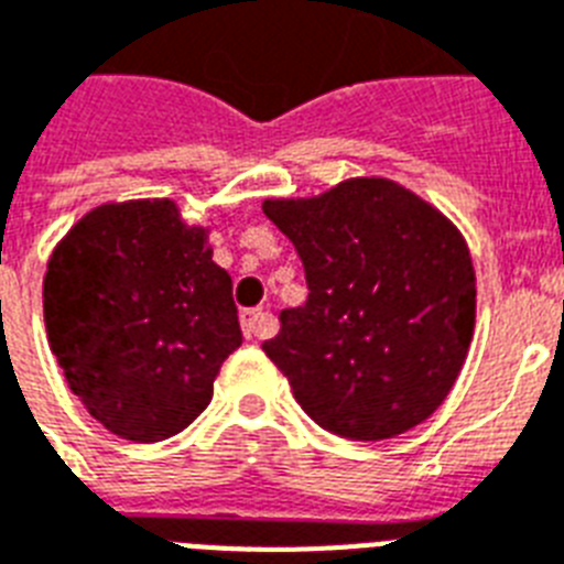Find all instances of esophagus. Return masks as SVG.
I'll return each mask as SVG.
<instances>
[{
    "instance_id": "1",
    "label": "esophagus",
    "mask_w": 564,
    "mask_h": 564,
    "mask_svg": "<svg viewBox=\"0 0 564 564\" xmlns=\"http://www.w3.org/2000/svg\"><path fill=\"white\" fill-rule=\"evenodd\" d=\"M270 326H273V319H270L268 311H261V308L241 311V332H245L247 340L268 335Z\"/></svg>"
}]
</instances>
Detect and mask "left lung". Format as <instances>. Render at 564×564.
Segmentation results:
<instances>
[{
	"label": "left lung",
	"instance_id": "obj_1",
	"mask_svg": "<svg viewBox=\"0 0 564 564\" xmlns=\"http://www.w3.org/2000/svg\"><path fill=\"white\" fill-rule=\"evenodd\" d=\"M303 261L308 300L261 344L319 427L372 443L425 422L466 360L475 268L463 236L399 183L346 180L264 200Z\"/></svg>",
	"mask_w": 564,
	"mask_h": 564
}]
</instances>
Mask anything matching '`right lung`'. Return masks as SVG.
Segmentation results:
<instances>
[{"mask_svg": "<svg viewBox=\"0 0 564 564\" xmlns=\"http://www.w3.org/2000/svg\"><path fill=\"white\" fill-rule=\"evenodd\" d=\"M43 311L72 393L130 443L192 425L241 346L232 279L171 200L84 215L48 259Z\"/></svg>", "mask_w": 564, "mask_h": 564, "instance_id": "1", "label": "right lung"}]
</instances>
